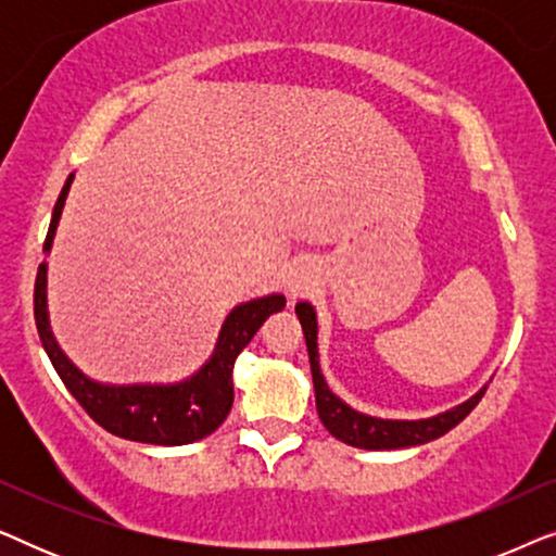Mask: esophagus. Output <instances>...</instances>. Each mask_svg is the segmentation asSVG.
Listing matches in <instances>:
<instances>
[{
    "instance_id": "obj_1",
    "label": "esophagus",
    "mask_w": 556,
    "mask_h": 556,
    "mask_svg": "<svg viewBox=\"0 0 556 556\" xmlns=\"http://www.w3.org/2000/svg\"><path fill=\"white\" fill-rule=\"evenodd\" d=\"M306 288H308V280L303 276L288 278V293H291V295H299V293L306 291Z\"/></svg>"
}]
</instances>
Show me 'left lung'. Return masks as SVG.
<instances>
[{"mask_svg": "<svg viewBox=\"0 0 556 556\" xmlns=\"http://www.w3.org/2000/svg\"><path fill=\"white\" fill-rule=\"evenodd\" d=\"M295 314L303 326V337H306L308 346V362H311V375H314V392H316V409L321 417L324 428L331 432L333 438L352 447H364V451H397V447H413L430 443L440 435H445L447 430H453L460 420H466V415L481 402L485 387H481L473 397L460 402L445 413L425 417V420H382V417H371L364 413H356L354 407H349L344 400L337 397L326 384L318 367V324H316V311L308 301L295 303Z\"/></svg>", "mask_w": 556, "mask_h": 556, "instance_id": "left-lung-1", "label": "left lung"}]
</instances>
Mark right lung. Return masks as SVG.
<instances>
[{
	"label": "right lung",
	"instance_id": "obj_1",
	"mask_svg": "<svg viewBox=\"0 0 556 556\" xmlns=\"http://www.w3.org/2000/svg\"><path fill=\"white\" fill-rule=\"evenodd\" d=\"M71 174L52 210L50 230L45 238V253H50L65 197L73 185ZM286 299L280 293L240 303L225 318L219 329L215 352L202 364L200 371L174 384H103L90 379L67 359L50 329L48 314V263L37 268L35 280V324L52 367L63 379L80 407L113 435L151 445H187L215 432L230 415L232 369L238 354L250 344L265 318L283 311Z\"/></svg>",
	"mask_w": 556,
	"mask_h": 556
}]
</instances>
